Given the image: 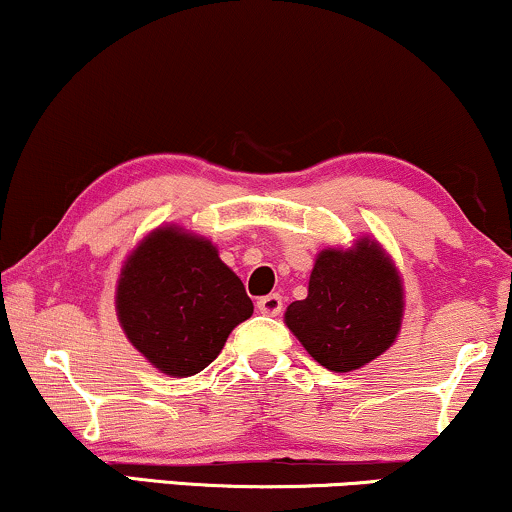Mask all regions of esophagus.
Here are the masks:
<instances>
[{"label":"esophagus","mask_w":512,"mask_h":512,"mask_svg":"<svg viewBox=\"0 0 512 512\" xmlns=\"http://www.w3.org/2000/svg\"><path fill=\"white\" fill-rule=\"evenodd\" d=\"M256 306L263 315H280L282 299H280V294H268V296H261Z\"/></svg>","instance_id":"34e87169"}]
</instances>
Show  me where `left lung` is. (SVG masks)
Masks as SVG:
<instances>
[{
  "label": "left lung",
  "mask_w": 512,
  "mask_h": 512,
  "mask_svg": "<svg viewBox=\"0 0 512 512\" xmlns=\"http://www.w3.org/2000/svg\"><path fill=\"white\" fill-rule=\"evenodd\" d=\"M403 318L399 270L375 239L351 249H323L315 258L308 296L287 306L285 323L313 361L351 372L394 344Z\"/></svg>",
  "instance_id": "1"
}]
</instances>
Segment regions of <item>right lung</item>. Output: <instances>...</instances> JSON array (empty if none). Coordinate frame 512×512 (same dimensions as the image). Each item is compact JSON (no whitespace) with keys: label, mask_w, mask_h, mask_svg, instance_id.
Instances as JSON below:
<instances>
[{"label":"right lung","mask_w":512,"mask_h":512,"mask_svg":"<svg viewBox=\"0 0 512 512\" xmlns=\"http://www.w3.org/2000/svg\"><path fill=\"white\" fill-rule=\"evenodd\" d=\"M116 313L130 344L161 372L197 375L218 358L254 304L208 239L166 225L121 268Z\"/></svg>","instance_id":"1"}]
</instances>
